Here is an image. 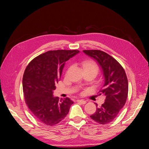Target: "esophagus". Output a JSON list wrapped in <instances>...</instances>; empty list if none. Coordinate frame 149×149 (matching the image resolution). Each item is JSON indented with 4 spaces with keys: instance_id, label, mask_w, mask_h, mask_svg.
<instances>
[{
    "instance_id": "34e87169",
    "label": "esophagus",
    "mask_w": 149,
    "mask_h": 149,
    "mask_svg": "<svg viewBox=\"0 0 149 149\" xmlns=\"http://www.w3.org/2000/svg\"><path fill=\"white\" fill-rule=\"evenodd\" d=\"M77 102H79L82 104H86V101L84 100H78Z\"/></svg>"
}]
</instances>
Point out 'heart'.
Instances as JSON below:
<instances>
[{"mask_svg": "<svg viewBox=\"0 0 149 149\" xmlns=\"http://www.w3.org/2000/svg\"><path fill=\"white\" fill-rule=\"evenodd\" d=\"M82 66L84 70H89L92 72L95 77L97 75L99 71V67L97 63L92 60L84 61L82 63Z\"/></svg>", "mask_w": 149, "mask_h": 149, "instance_id": "b5f03b06", "label": "heart"}]
</instances>
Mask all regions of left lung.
Segmentation results:
<instances>
[{
  "label": "left lung",
  "instance_id": "left-lung-1",
  "mask_svg": "<svg viewBox=\"0 0 149 149\" xmlns=\"http://www.w3.org/2000/svg\"><path fill=\"white\" fill-rule=\"evenodd\" d=\"M83 52L95 59L101 66L104 83L100 95L105 97V102L97 107L91 118L100 124L112 122L118 116L126 102L128 95V80L122 66L110 55L100 50H84Z\"/></svg>",
  "mask_w": 149,
  "mask_h": 149
}]
</instances>
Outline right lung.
I'll return each mask as SVG.
<instances>
[{"mask_svg":"<svg viewBox=\"0 0 149 149\" xmlns=\"http://www.w3.org/2000/svg\"><path fill=\"white\" fill-rule=\"evenodd\" d=\"M78 50H54L31 61L23 74L22 84L25 103L35 118L52 126L63 120L74 102L69 98L53 97L66 61Z\"/></svg>","mask_w":149,"mask_h":149,"instance_id":"right-lung-1","label":"right lung"}]
</instances>
